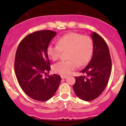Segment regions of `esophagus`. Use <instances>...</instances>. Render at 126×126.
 <instances>
[{"instance_id":"34e87169","label":"esophagus","mask_w":126,"mask_h":126,"mask_svg":"<svg viewBox=\"0 0 126 126\" xmlns=\"http://www.w3.org/2000/svg\"><path fill=\"white\" fill-rule=\"evenodd\" d=\"M61 77H62V79H66L67 77H68V76H63V75H62V76H61Z\"/></svg>"}]
</instances>
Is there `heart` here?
I'll return each mask as SVG.
<instances>
[{"instance_id": "1", "label": "heart", "mask_w": 126, "mask_h": 126, "mask_svg": "<svg viewBox=\"0 0 126 126\" xmlns=\"http://www.w3.org/2000/svg\"><path fill=\"white\" fill-rule=\"evenodd\" d=\"M63 51L68 52V60L58 62L53 65L55 73L67 75L77 66L85 65L91 58L93 50V43L90 36L76 32L63 35L58 40V45L49 44L47 53L52 60H57Z\"/></svg>"}]
</instances>
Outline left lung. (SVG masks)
<instances>
[{"label":"left lung","mask_w":126,"mask_h":126,"mask_svg":"<svg viewBox=\"0 0 126 126\" xmlns=\"http://www.w3.org/2000/svg\"><path fill=\"white\" fill-rule=\"evenodd\" d=\"M93 43V57L88 65L80 72L86 76L76 77L73 89L81 99L91 101L105 90L111 71V60L109 47L104 39L96 32L91 34Z\"/></svg>","instance_id":"left-lung-1"}]
</instances>
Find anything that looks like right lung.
<instances>
[{"label": "right lung", "mask_w": 126, "mask_h": 126, "mask_svg": "<svg viewBox=\"0 0 126 126\" xmlns=\"http://www.w3.org/2000/svg\"><path fill=\"white\" fill-rule=\"evenodd\" d=\"M56 35L51 30L32 33L21 41L16 50L15 72L17 82L24 93L36 101L50 99L61 82L57 74L43 77L50 70L47 48Z\"/></svg>", "instance_id": "add662e5"}]
</instances>
